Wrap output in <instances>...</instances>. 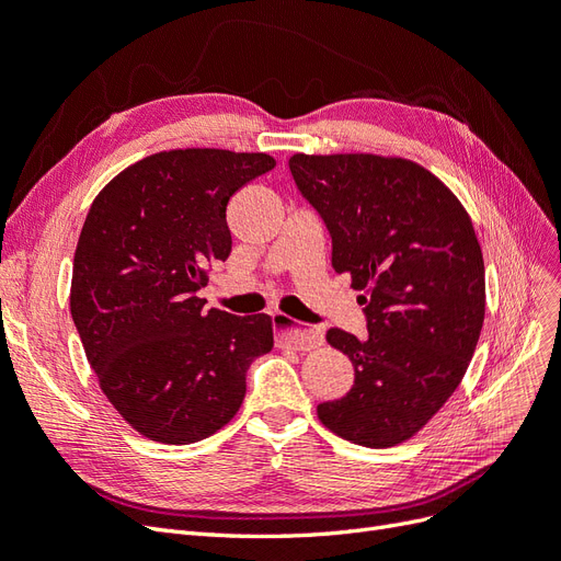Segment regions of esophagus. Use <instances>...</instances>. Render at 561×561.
<instances>
[{
    "label": "esophagus",
    "instance_id": "esophagus-1",
    "mask_svg": "<svg viewBox=\"0 0 561 561\" xmlns=\"http://www.w3.org/2000/svg\"><path fill=\"white\" fill-rule=\"evenodd\" d=\"M271 322H274L276 339L283 346H293L297 351H309L322 344V332L311 330V328H299L297 322L285 316V313H274L271 316Z\"/></svg>",
    "mask_w": 561,
    "mask_h": 561
}]
</instances>
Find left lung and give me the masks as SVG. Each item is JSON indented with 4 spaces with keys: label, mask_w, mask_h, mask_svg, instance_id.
<instances>
[{
    "label": "left lung",
    "mask_w": 561,
    "mask_h": 561,
    "mask_svg": "<svg viewBox=\"0 0 561 561\" xmlns=\"http://www.w3.org/2000/svg\"><path fill=\"white\" fill-rule=\"evenodd\" d=\"M299 194L325 222L332 268L363 295L367 336L339 328L348 393L318 404L325 426L355 445L393 447L433 419L461 383L484 320V262L458 198L404 159H290Z\"/></svg>",
    "instance_id": "1"
}]
</instances>
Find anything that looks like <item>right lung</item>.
Instances as JSON below:
<instances>
[{"mask_svg":"<svg viewBox=\"0 0 561 561\" xmlns=\"http://www.w3.org/2000/svg\"><path fill=\"white\" fill-rule=\"evenodd\" d=\"M268 154L173 149L118 173L93 201L70 311L100 388L130 426L192 445L233 419L250 363L274 346L271 318L206 311V266L231 252L227 206L268 173Z\"/></svg>","mask_w":561,"mask_h":561,"instance_id":"1","label":"right lung"}]
</instances>
